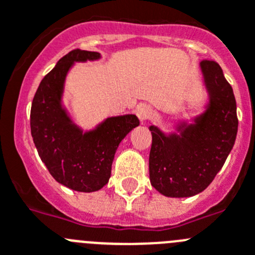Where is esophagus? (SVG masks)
<instances>
[{"mask_svg": "<svg viewBox=\"0 0 255 255\" xmlns=\"http://www.w3.org/2000/svg\"><path fill=\"white\" fill-rule=\"evenodd\" d=\"M136 114H137V117H138L139 121H141V122H143V121H146V119L151 118V116L153 114V111L150 105L141 104L137 107Z\"/></svg>", "mask_w": 255, "mask_h": 255, "instance_id": "1", "label": "esophagus"}]
</instances>
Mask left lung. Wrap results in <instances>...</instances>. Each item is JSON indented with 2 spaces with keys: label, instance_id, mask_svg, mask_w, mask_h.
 Instances as JSON below:
<instances>
[{
  "label": "left lung",
  "instance_id": "obj_1",
  "mask_svg": "<svg viewBox=\"0 0 255 255\" xmlns=\"http://www.w3.org/2000/svg\"><path fill=\"white\" fill-rule=\"evenodd\" d=\"M199 66L208 93L206 111L192 123H179L178 133L165 134L150 126L151 185L173 198L196 196L211 184L233 150L238 133L235 96L222 68L207 59Z\"/></svg>",
  "mask_w": 255,
  "mask_h": 255
}]
</instances>
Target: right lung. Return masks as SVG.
<instances>
[{
    "instance_id": "right-lung-1",
    "label": "right lung",
    "mask_w": 255,
    "mask_h": 255,
    "mask_svg": "<svg viewBox=\"0 0 255 255\" xmlns=\"http://www.w3.org/2000/svg\"><path fill=\"white\" fill-rule=\"evenodd\" d=\"M98 52L73 49L45 75L34 95L30 128L39 156L62 185L90 193L109 182L119 143L139 121L134 114L111 117L84 132L62 105L66 76L75 62L96 61Z\"/></svg>"
}]
</instances>
